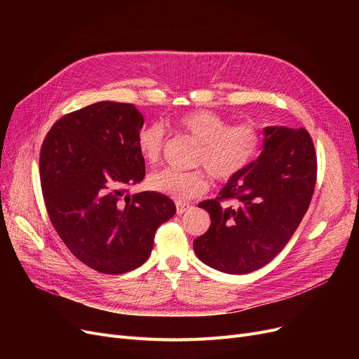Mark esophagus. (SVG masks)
Returning a JSON list of instances; mask_svg holds the SVG:
<instances>
[{"instance_id":"obj_1","label":"esophagus","mask_w":359,"mask_h":359,"mask_svg":"<svg viewBox=\"0 0 359 359\" xmlns=\"http://www.w3.org/2000/svg\"><path fill=\"white\" fill-rule=\"evenodd\" d=\"M192 208L191 203H186V202H176V211L179 215L184 214L186 211H189Z\"/></svg>"}]
</instances>
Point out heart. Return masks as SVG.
Here are the masks:
<instances>
[{
    "instance_id": "1",
    "label": "heart",
    "mask_w": 359,
    "mask_h": 359,
    "mask_svg": "<svg viewBox=\"0 0 359 359\" xmlns=\"http://www.w3.org/2000/svg\"><path fill=\"white\" fill-rule=\"evenodd\" d=\"M176 125L198 144L194 165L203 167L217 182H229L244 172L256 158L262 145L260 130L255 125L229 126L227 121L210 110L184 113ZM164 138V128L157 122L145 125L138 132L137 147L148 164H156L160 160ZM148 186L157 194L184 201L208 191L210 180L201 168L192 172L161 168L148 176Z\"/></svg>"
}]
</instances>
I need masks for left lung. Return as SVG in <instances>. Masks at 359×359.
Segmentation results:
<instances>
[{"instance_id":"left-lung-1","label":"left lung","mask_w":359,"mask_h":359,"mask_svg":"<svg viewBox=\"0 0 359 359\" xmlns=\"http://www.w3.org/2000/svg\"><path fill=\"white\" fill-rule=\"evenodd\" d=\"M263 134L257 160L229 180L219 196L199 203L211 225L194 241L195 253L225 273L244 275L269 263L285 248L313 198L317 158L309 132L266 126Z\"/></svg>"}]
</instances>
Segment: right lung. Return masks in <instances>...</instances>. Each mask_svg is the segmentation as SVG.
<instances>
[{"label": "right lung", "mask_w": 359, "mask_h": 359, "mask_svg": "<svg viewBox=\"0 0 359 359\" xmlns=\"http://www.w3.org/2000/svg\"><path fill=\"white\" fill-rule=\"evenodd\" d=\"M142 125L134 104L99 102L56 121L42 144L41 184L50 222L69 252L102 273L141 266L157 229L176 214L165 195L126 194L145 176L137 147Z\"/></svg>", "instance_id": "right-lung-1"}]
</instances>
